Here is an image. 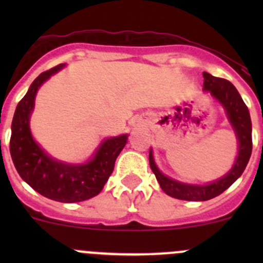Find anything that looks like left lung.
Masks as SVG:
<instances>
[{
  "label": "left lung",
  "instance_id": "8db88e82",
  "mask_svg": "<svg viewBox=\"0 0 263 263\" xmlns=\"http://www.w3.org/2000/svg\"><path fill=\"white\" fill-rule=\"evenodd\" d=\"M203 91L210 95L224 108L229 123L232 124L238 140V155L232 169L221 178L208 184H188L172 179L159 171L154 160L153 150L148 153V161L161 190L168 196L185 201H208L216 197L230 187L245 172L252 154V122L249 110L234 85L224 79L215 78L203 72Z\"/></svg>",
  "mask_w": 263,
  "mask_h": 263
}]
</instances>
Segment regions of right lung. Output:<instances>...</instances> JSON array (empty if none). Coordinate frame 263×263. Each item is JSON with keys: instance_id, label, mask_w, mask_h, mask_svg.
Masks as SVG:
<instances>
[{"instance_id": "1", "label": "right lung", "mask_w": 263, "mask_h": 263, "mask_svg": "<svg viewBox=\"0 0 263 263\" xmlns=\"http://www.w3.org/2000/svg\"><path fill=\"white\" fill-rule=\"evenodd\" d=\"M65 63L42 72L31 82L25 97L18 102L11 124L10 153L17 173L33 190L58 202H80L99 195L115 169L117 156L126 146L128 135L105 139L84 164H68L47 154L34 140L30 116L36 92Z\"/></svg>"}]
</instances>
